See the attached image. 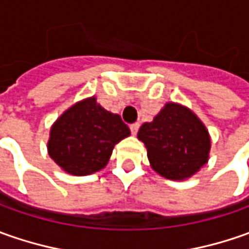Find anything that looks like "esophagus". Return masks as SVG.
Instances as JSON below:
<instances>
[{
	"label": "esophagus",
	"instance_id": "1",
	"mask_svg": "<svg viewBox=\"0 0 249 249\" xmlns=\"http://www.w3.org/2000/svg\"><path fill=\"white\" fill-rule=\"evenodd\" d=\"M139 129H140V123H133V124H130V130H131V134H137Z\"/></svg>",
	"mask_w": 249,
	"mask_h": 249
}]
</instances>
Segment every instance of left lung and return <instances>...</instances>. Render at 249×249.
I'll return each instance as SVG.
<instances>
[{"mask_svg": "<svg viewBox=\"0 0 249 249\" xmlns=\"http://www.w3.org/2000/svg\"><path fill=\"white\" fill-rule=\"evenodd\" d=\"M147 147L151 166L170 180L191 177L208 162L211 140L205 126L181 105L166 104L137 134Z\"/></svg>", "mask_w": 249, "mask_h": 249, "instance_id": "left-lung-1", "label": "left lung"}]
</instances>
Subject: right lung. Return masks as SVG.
Listing matches in <instances>:
<instances>
[{"label":"right lung","mask_w":249,"mask_h":249,"mask_svg":"<svg viewBox=\"0 0 249 249\" xmlns=\"http://www.w3.org/2000/svg\"><path fill=\"white\" fill-rule=\"evenodd\" d=\"M50 136L48 154L53 162L71 175L86 176L105 167L115 144L130 136V129L92 97L66 110Z\"/></svg>","instance_id":"obj_1"}]
</instances>
